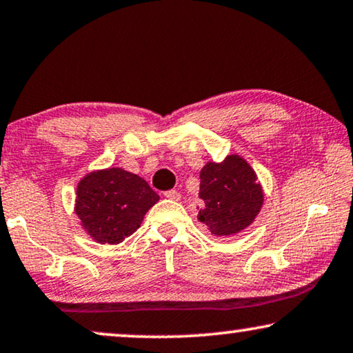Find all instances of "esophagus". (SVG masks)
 Instances as JSON below:
<instances>
[{"mask_svg": "<svg viewBox=\"0 0 353 353\" xmlns=\"http://www.w3.org/2000/svg\"><path fill=\"white\" fill-rule=\"evenodd\" d=\"M165 196L170 198V200H174V201L181 200V193H179L177 190H166L165 192Z\"/></svg>", "mask_w": 353, "mask_h": 353, "instance_id": "1", "label": "esophagus"}]
</instances>
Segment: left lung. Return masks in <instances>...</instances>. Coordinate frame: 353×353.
<instances>
[{
	"label": "left lung",
	"mask_w": 353,
	"mask_h": 353,
	"mask_svg": "<svg viewBox=\"0 0 353 353\" xmlns=\"http://www.w3.org/2000/svg\"><path fill=\"white\" fill-rule=\"evenodd\" d=\"M200 179L198 196L203 206L198 221L212 235H236L254 222L264 203V192L245 158L228 155L221 163H206Z\"/></svg>",
	"instance_id": "obj_1"
}]
</instances>
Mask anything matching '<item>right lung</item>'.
<instances>
[{
	"instance_id": "1",
	"label": "right lung",
	"mask_w": 353,
	"mask_h": 353,
	"mask_svg": "<svg viewBox=\"0 0 353 353\" xmlns=\"http://www.w3.org/2000/svg\"><path fill=\"white\" fill-rule=\"evenodd\" d=\"M158 200V193L142 177L108 168L79 181L75 212L97 243L118 245L141 227L145 212Z\"/></svg>"
}]
</instances>
